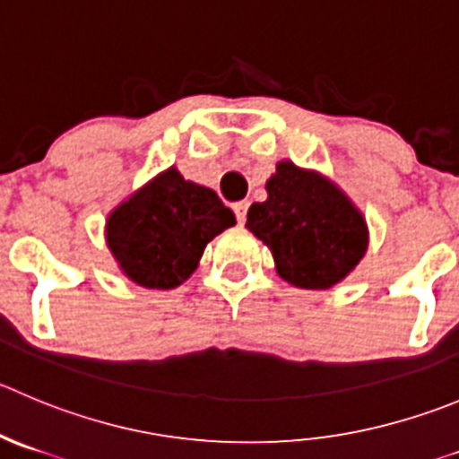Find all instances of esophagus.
<instances>
[{
  "label": "esophagus",
  "mask_w": 459,
  "mask_h": 459,
  "mask_svg": "<svg viewBox=\"0 0 459 459\" xmlns=\"http://www.w3.org/2000/svg\"><path fill=\"white\" fill-rule=\"evenodd\" d=\"M247 207H250V203H247V200H241V203H234V213H237V221L238 222H246Z\"/></svg>",
  "instance_id": "esophagus-1"
}]
</instances>
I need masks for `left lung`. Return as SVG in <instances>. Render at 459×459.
Here are the masks:
<instances>
[{
    "label": "left lung",
    "instance_id": "obj_1",
    "mask_svg": "<svg viewBox=\"0 0 459 459\" xmlns=\"http://www.w3.org/2000/svg\"><path fill=\"white\" fill-rule=\"evenodd\" d=\"M265 189L268 200L247 209L246 227L273 250L279 277L325 290L363 259L368 225L338 186L281 161Z\"/></svg>",
    "mask_w": 459,
    "mask_h": 459
}]
</instances>
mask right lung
<instances>
[{"instance_id":"1","label":"right lung","mask_w":459,"mask_h":459,"mask_svg":"<svg viewBox=\"0 0 459 459\" xmlns=\"http://www.w3.org/2000/svg\"><path fill=\"white\" fill-rule=\"evenodd\" d=\"M234 222L212 189L169 169L110 213L106 237L134 283L167 290L189 279L204 246Z\"/></svg>"}]
</instances>
